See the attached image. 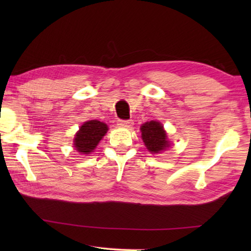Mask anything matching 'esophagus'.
Returning a JSON list of instances; mask_svg holds the SVG:
<instances>
[{"mask_svg": "<svg viewBox=\"0 0 251 251\" xmlns=\"http://www.w3.org/2000/svg\"><path fill=\"white\" fill-rule=\"evenodd\" d=\"M133 122L131 120H119L118 121V126L120 128H130V126H132Z\"/></svg>", "mask_w": 251, "mask_h": 251, "instance_id": "obj_1", "label": "esophagus"}]
</instances>
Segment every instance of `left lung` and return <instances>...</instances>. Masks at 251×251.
Masks as SVG:
<instances>
[{
    "label": "left lung",
    "mask_w": 251,
    "mask_h": 251,
    "mask_svg": "<svg viewBox=\"0 0 251 251\" xmlns=\"http://www.w3.org/2000/svg\"><path fill=\"white\" fill-rule=\"evenodd\" d=\"M142 138L146 149L152 154L161 153L170 146L163 126L157 121H150L140 126Z\"/></svg>",
    "instance_id": "left-lung-1"
}]
</instances>
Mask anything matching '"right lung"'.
Wrapping results in <instances>:
<instances>
[{
  "mask_svg": "<svg viewBox=\"0 0 251 251\" xmlns=\"http://www.w3.org/2000/svg\"><path fill=\"white\" fill-rule=\"evenodd\" d=\"M106 123L98 120H90L80 126L74 138V147L80 154H90L97 147L102 137L107 132Z\"/></svg>",
  "mask_w": 251,
  "mask_h": 251,
  "instance_id": "add662e5",
  "label": "right lung"
}]
</instances>
